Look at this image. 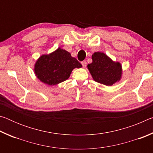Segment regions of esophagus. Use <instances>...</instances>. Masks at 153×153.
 I'll return each mask as SVG.
<instances>
[{
    "label": "esophagus",
    "instance_id": "esophagus-1",
    "mask_svg": "<svg viewBox=\"0 0 153 153\" xmlns=\"http://www.w3.org/2000/svg\"><path fill=\"white\" fill-rule=\"evenodd\" d=\"M81 63H82V65L83 67H86L87 63H86V61H82V62H81Z\"/></svg>",
    "mask_w": 153,
    "mask_h": 153
}]
</instances>
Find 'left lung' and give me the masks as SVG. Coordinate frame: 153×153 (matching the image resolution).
Here are the masks:
<instances>
[{
	"instance_id": "obj_1",
	"label": "left lung",
	"mask_w": 153,
	"mask_h": 153,
	"mask_svg": "<svg viewBox=\"0 0 153 153\" xmlns=\"http://www.w3.org/2000/svg\"><path fill=\"white\" fill-rule=\"evenodd\" d=\"M92 63L88 65L94 81L106 86H112L121 79L122 69L119 62H114L105 53L97 52L92 56Z\"/></svg>"
}]
</instances>
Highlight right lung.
Returning a JSON list of instances; mask_svg holds the SVG:
<instances>
[{
	"label": "right lung",
	"mask_w": 153,
	"mask_h": 153,
	"mask_svg": "<svg viewBox=\"0 0 153 153\" xmlns=\"http://www.w3.org/2000/svg\"><path fill=\"white\" fill-rule=\"evenodd\" d=\"M82 67L69 52L59 48L49 55L41 56L35 64L34 71L41 82L54 86L68 79L74 69Z\"/></svg>",
	"instance_id": "obj_1"
}]
</instances>
